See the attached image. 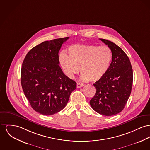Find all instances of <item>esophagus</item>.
<instances>
[{
	"label": "esophagus",
	"mask_w": 150,
	"mask_h": 150,
	"mask_svg": "<svg viewBox=\"0 0 150 150\" xmlns=\"http://www.w3.org/2000/svg\"><path fill=\"white\" fill-rule=\"evenodd\" d=\"M83 86H84V85L83 83H77V88H81V87H82Z\"/></svg>",
	"instance_id": "1"
}]
</instances>
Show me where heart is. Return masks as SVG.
<instances>
[{
    "label": "heart",
    "instance_id": "heart-1",
    "mask_svg": "<svg viewBox=\"0 0 150 150\" xmlns=\"http://www.w3.org/2000/svg\"><path fill=\"white\" fill-rule=\"evenodd\" d=\"M68 56L60 54L61 65L67 75L73 78L80 68L81 79L84 81L97 82L109 69L112 59V52L107 46L74 45L68 48Z\"/></svg>",
    "mask_w": 150,
    "mask_h": 150
}]
</instances>
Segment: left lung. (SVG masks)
<instances>
[{"mask_svg":"<svg viewBox=\"0 0 150 150\" xmlns=\"http://www.w3.org/2000/svg\"><path fill=\"white\" fill-rule=\"evenodd\" d=\"M100 39L111 50L112 59L106 75L93 84L96 92L90 104L97 112L112 116L123 110L130 97L132 68L128 56L120 47L109 40Z\"/></svg>","mask_w":150,"mask_h":150,"instance_id":"left-lung-1","label":"left lung"}]
</instances>
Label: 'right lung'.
<instances>
[{"mask_svg": "<svg viewBox=\"0 0 150 150\" xmlns=\"http://www.w3.org/2000/svg\"><path fill=\"white\" fill-rule=\"evenodd\" d=\"M69 37L46 41L32 48L21 69V83L32 108L45 115L54 114L67 105L76 82L59 66V52Z\"/></svg>", "mask_w": 150, "mask_h": 150, "instance_id": "1", "label": "right lung"}]
</instances>
